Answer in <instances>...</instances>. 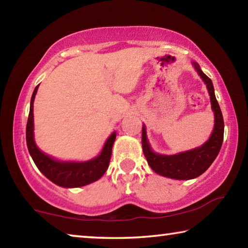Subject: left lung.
Returning <instances> with one entry per match:
<instances>
[{
  "instance_id": "8db88e82",
  "label": "left lung",
  "mask_w": 248,
  "mask_h": 248,
  "mask_svg": "<svg viewBox=\"0 0 248 248\" xmlns=\"http://www.w3.org/2000/svg\"><path fill=\"white\" fill-rule=\"evenodd\" d=\"M192 65L195 66L200 78L207 85L210 100H211V108L215 112V128H213L209 140L199 148L174 155H163L155 153L151 149L148 137H146L145 125L143 124L142 127V149H143L144 156L151 169L156 174L164 176V177L180 180L198 177L209 169L220 152L224 134L223 116H222L219 103L216 98L212 81L201 71L197 62H192Z\"/></svg>"
}]
</instances>
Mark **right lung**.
<instances>
[{
  "label": "right lung",
  "instance_id": "right-lung-1",
  "mask_svg": "<svg viewBox=\"0 0 248 248\" xmlns=\"http://www.w3.org/2000/svg\"><path fill=\"white\" fill-rule=\"evenodd\" d=\"M37 85L31 100V109L26 125V142L29 154L36 166L49 180L65 188L82 187L98 180L106 173L111 157V150L116 140V132L105 142L102 152L97 156L85 162L59 161L40 151L33 140V100L38 91Z\"/></svg>",
  "mask_w": 248,
  "mask_h": 248
}]
</instances>
